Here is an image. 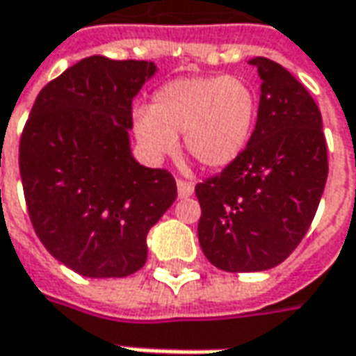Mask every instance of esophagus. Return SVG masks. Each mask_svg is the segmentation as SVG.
<instances>
[{
    "label": "esophagus",
    "mask_w": 356,
    "mask_h": 356,
    "mask_svg": "<svg viewBox=\"0 0 356 356\" xmlns=\"http://www.w3.org/2000/svg\"><path fill=\"white\" fill-rule=\"evenodd\" d=\"M178 186V197H190L194 194V184L192 182H184V180H178L176 182Z\"/></svg>",
    "instance_id": "1"
}]
</instances>
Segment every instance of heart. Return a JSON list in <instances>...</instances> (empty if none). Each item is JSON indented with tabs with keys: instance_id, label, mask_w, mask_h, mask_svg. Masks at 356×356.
Here are the masks:
<instances>
[{
	"instance_id": "b5f03b06",
	"label": "heart",
	"mask_w": 356,
	"mask_h": 356,
	"mask_svg": "<svg viewBox=\"0 0 356 356\" xmlns=\"http://www.w3.org/2000/svg\"><path fill=\"white\" fill-rule=\"evenodd\" d=\"M259 113V95L239 76H186L161 86L150 107L133 111V133L150 161H162L178 147L202 166L219 170L249 145Z\"/></svg>"
}]
</instances>
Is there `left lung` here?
<instances>
[{"label":"left lung","instance_id":"1","mask_svg":"<svg viewBox=\"0 0 356 356\" xmlns=\"http://www.w3.org/2000/svg\"><path fill=\"white\" fill-rule=\"evenodd\" d=\"M261 78L257 125L247 149L195 186L200 247L225 273L278 266L304 239L327 182L321 113L278 62L254 56Z\"/></svg>","mask_w":356,"mask_h":356}]
</instances>
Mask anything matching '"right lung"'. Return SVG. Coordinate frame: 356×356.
Wrapping results in <instances>:
<instances>
[{
  "mask_svg": "<svg viewBox=\"0 0 356 356\" xmlns=\"http://www.w3.org/2000/svg\"><path fill=\"white\" fill-rule=\"evenodd\" d=\"M147 60L90 56L47 83L19 145L35 233L88 278H123L147 261V235L176 200L170 172L131 152L133 99L156 74Z\"/></svg>",
  "mask_w": 356,
  "mask_h": 356,
  "instance_id": "add662e5",
  "label": "right lung"
}]
</instances>
